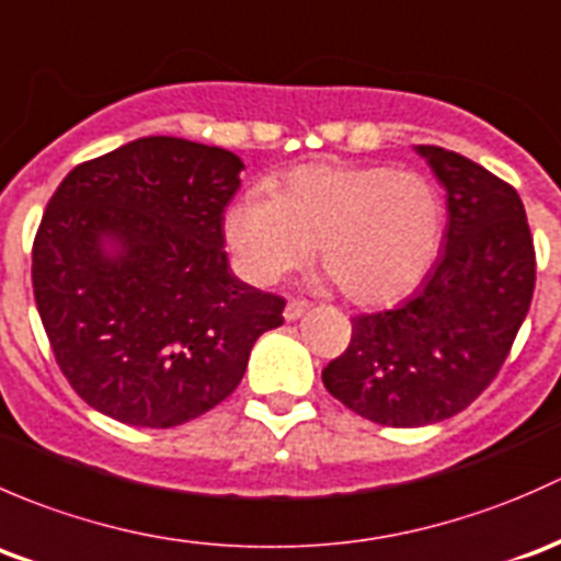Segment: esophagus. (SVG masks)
<instances>
[{"instance_id":"34e87169","label":"esophagus","mask_w":561,"mask_h":561,"mask_svg":"<svg viewBox=\"0 0 561 561\" xmlns=\"http://www.w3.org/2000/svg\"><path fill=\"white\" fill-rule=\"evenodd\" d=\"M310 310V302H305V299H288L286 310H283V319L286 321H297L299 316H305Z\"/></svg>"}]
</instances>
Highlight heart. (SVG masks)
<instances>
[{"mask_svg":"<svg viewBox=\"0 0 561 561\" xmlns=\"http://www.w3.org/2000/svg\"><path fill=\"white\" fill-rule=\"evenodd\" d=\"M435 186L413 170L316 161L245 194L224 232L251 280L278 283L310 262L359 305H389L419 286L440 242Z\"/></svg>","mask_w":561,"mask_h":561,"instance_id":"heart-1","label":"heart"}]
</instances>
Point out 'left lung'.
Masks as SVG:
<instances>
[{"mask_svg": "<svg viewBox=\"0 0 561 561\" xmlns=\"http://www.w3.org/2000/svg\"><path fill=\"white\" fill-rule=\"evenodd\" d=\"M446 188L443 251L400 308L351 319L323 367L334 400L380 426H426L478 400L511 354L535 291L522 196L465 156L415 146Z\"/></svg>", "mask_w": 561, "mask_h": 561, "instance_id": "obj_1", "label": "left lung"}]
</instances>
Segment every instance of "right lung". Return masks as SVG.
Returning <instances> with one entry per match:
<instances>
[{
    "instance_id": "right-lung-1",
    "label": "right lung",
    "mask_w": 561,
    "mask_h": 561,
    "mask_svg": "<svg viewBox=\"0 0 561 561\" xmlns=\"http://www.w3.org/2000/svg\"><path fill=\"white\" fill-rule=\"evenodd\" d=\"M240 156L140 137L61 181L32 248L34 302L91 408L167 430L227 400L286 299L229 270L224 207Z\"/></svg>"
}]
</instances>
